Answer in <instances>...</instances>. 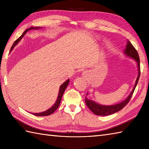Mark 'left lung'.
I'll return each instance as SVG.
<instances>
[{"label":"left lung","instance_id":"obj_1","mask_svg":"<svg viewBox=\"0 0 149 149\" xmlns=\"http://www.w3.org/2000/svg\"><path fill=\"white\" fill-rule=\"evenodd\" d=\"M123 54L127 57H129L132 59H134L137 63V66H138V75L136 80L135 82V84L134 86L133 89L131 91L130 94L129 96L126 98L125 100L122 101L121 102H119L116 104H114V105H110V106H106V105H102V104H99V103H97L95 101L90 100L88 99L87 97H85V102L86 104V106L88 107L91 111L94 114L99 116H108L112 114L115 113L116 112L119 111L123 109L127 104L130 100L131 98L132 95L134 91L136 88V86L138 84V82L140 78V58H139L138 53L137 50L135 49L133 45H132L131 42L127 40V45H126L125 48L123 50ZM88 93L86 94V96L88 95Z\"/></svg>","mask_w":149,"mask_h":149}]
</instances>
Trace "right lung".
<instances>
[{
    "label": "right lung",
    "instance_id": "1",
    "mask_svg": "<svg viewBox=\"0 0 149 149\" xmlns=\"http://www.w3.org/2000/svg\"><path fill=\"white\" fill-rule=\"evenodd\" d=\"M40 27H31L30 28H29V29H26V31H24V32L23 33V34H22L20 38H18L15 41V42H14L13 45H12L11 48V50L10 51H11V50L13 49V48L15 47V46H16L18 44V43L20 42V41L21 40V39L22 38L24 37V36L26 34V33L28 31H29L31 29H40ZM69 84V79H68L67 81H66L64 83L62 84L61 86H60L59 87V93H58V98H57V100L56 101V102L54 103V104L50 107V108H49V109H47L46 111H43V112H41V113H32L33 115H36V116H48V115H51V114H52L58 108V107L59 106L60 104V102H61V99H62V97H63V93H64L65 92V90H66V87H67L68 84Z\"/></svg>",
    "mask_w": 149,
    "mask_h": 149
}]
</instances>
